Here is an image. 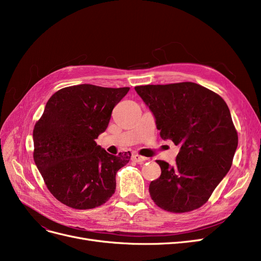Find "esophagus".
I'll list each match as a JSON object with an SVG mask.
<instances>
[{"label": "esophagus", "mask_w": 261, "mask_h": 261, "mask_svg": "<svg viewBox=\"0 0 261 261\" xmlns=\"http://www.w3.org/2000/svg\"><path fill=\"white\" fill-rule=\"evenodd\" d=\"M132 160H133L134 162H137V163H144V162H145L146 160H148V159H147V158H145V156H141V155L137 154V153H133Z\"/></svg>", "instance_id": "1"}]
</instances>
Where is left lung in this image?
<instances>
[{
	"instance_id": "1",
	"label": "left lung",
	"mask_w": 261,
	"mask_h": 261,
	"mask_svg": "<svg viewBox=\"0 0 261 261\" xmlns=\"http://www.w3.org/2000/svg\"><path fill=\"white\" fill-rule=\"evenodd\" d=\"M162 139L179 147L175 163L158 160L149 185L158 207L187 212L206 203L230 171L239 144L230 110L219 94L195 83L137 86Z\"/></svg>"
}]
</instances>
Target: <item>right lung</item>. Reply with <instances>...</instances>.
I'll list each match as a JSON object with an SVG mask.
<instances>
[{
  "instance_id": "right-lung-1",
  "label": "right lung",
  "mask_w": 261,
  "mask_h": 261,
  "mask_svg": "<svg viewBox=\"0 0 261 261\" xmlns=\"http://www.w3.org/2000/svg\"><path fill=\"white\" fill-rule=\"evenodd\" d=\"M128 90L84 84L63 88L46 102L34 128V160L50 193L62 203L92 209L114 194L116 173L132 154H110L96 139Z\"/></svg>"
}]
</instances>
